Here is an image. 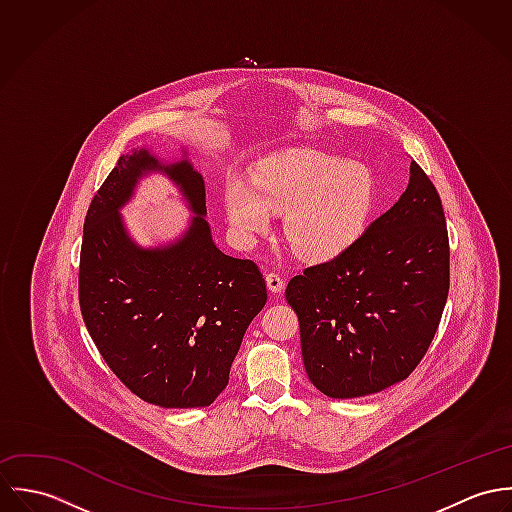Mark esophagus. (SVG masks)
Segmentation results:
<instances>
[{"mask_svg":"<svg viewBox=\"0 0 512 512\" xmlns=\"http://www.w3.org/2000/svg\"><path fill=\"white\" fill-rule=\"evenodd\" d=\"M266 286L272 293H280L286 288V282L278 274H268L266 276Z\"/></svg>","mask_w":512,"mask_h":512,"instance_id":"obj_1","label":"esophagus"}]
</instances>
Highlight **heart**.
Segmentation results:
<instances>
[{"label":"heart","instance_id":"obj_1","mask_svg":"<svg viewBox=\"0 0 512 512\" xmlns=\"http://www.w3.org/2000/svg\"><path fill=\"white\" fill-rule=\"evenodd\" d=\"M376 203L370 171L329 151L292 147L260 159L250 181L230 177L222 205L234 238L248 246L284 213L282 232L307 262L345 254L365 232Z\"/></svg>","mask_w":512,"mask_h":512}]
</instances>
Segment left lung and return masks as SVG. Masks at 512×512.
Here are the masks:
<instances>
[{
  "instance_id": "1",
  "label": "left lung",
  "mask_w": 512,
  "mask_h": 512,
  "mask_svg": "<svg viewBox=\"0 0 512 512\" xmlns=\"http://www.w3.org/2000/svg\"><path fill=\"white\" fill-rule=\"evenodd\" d=\"M447 292L441 201L412 161L406 191L345 254L288 284L311 384L345 400L408 378L436 335Z\"/></svg>"
}]
</instances>
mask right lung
<instances>
[{"label": "right lung", "instance_id": "right-lung-1", "mask_svg": "<svg viewBox=\"0 0 512 512\" xmlns=\"http://www.w3.org/2000/svg\"><path fill=\"white\" fill-rule=\"evenodd\" d=\"M179 151L163 159L134 147L118 159L86 213L78 297L102 359L136 396L161 408H205L226 388L268 293L252 260L217 248L203 177L187 147ZM149 174L167 176L194 215L173 241L142 247L121 209Z\"/></svg>", "mask_w": 512, "mask_h": 512}]
</instances>
